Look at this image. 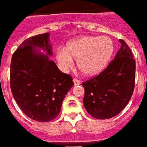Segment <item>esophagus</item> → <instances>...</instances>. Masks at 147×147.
Masks as SVG:
<instances>
[{"label": "esophagus", "instance_id": "34e87169", "mask_svg": "<svg viewBox=\"0 0 147 147\" xmlns=\"http://www.w3.org/2000/svg\"><path fill=\"white\" fill-rule=\"evenodd\" d=\"M73 81H74V86H77V85H79V84H80V80H79L76 79V78H74Z\"/></svg>", "mask_w": 147, "mask_h": 147}]
</instances>
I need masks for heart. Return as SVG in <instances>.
Returning a JSON list of instances; mask_svg holds the SVG:
<instances>
[{
  "label": "heart",
  "mask_w": 147,
  "mask_h": 147,
  "mask_svg": "<svg viewBox=\"0 0 147 147\" xmlns=\"http://www.w3.org/2000/svg\"><path fill=\"white\" fill-rule=\"evenodd\" d=\"M114 51V44L107 36H81L70 41L66 49L58 48L56 59L63 70L72 66L73 58L86 75H95L106 66Z\"/></svg>",
  "instance_id": "obj_1"
}]
</instances>
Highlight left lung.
Masks as SVG:
<instances>
[{
  "label": "left lung",
  "mask_w": 147,
  "mask_h": 147,
  "mask_svg": "<svg viewBox=\"0 0 147 147\" xmlns=\"http://www.w3.org/2000/svg\"><path fill=\"white\" fill-rule=\"evenodd\" d=\"M113 61L100 74L82 83L83 105L90 115L109 119L125 108L134 90L136 63L132 51L122 39Z\"/></svg>",
  "instance_id": "8db88e82"
}]
</instances>
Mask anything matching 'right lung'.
Returning <instances> with one entry per match:
<instances>
[{
	"label": "right lung",
	"instance_id": "right-lung-1",
	"mask_svg": "<svg viewBox=\"0 0 147 147\" xmlns=\"http://www.w3.org/2000/svg\"><path fill=\"white\" fill-rule=\"evenodd\" d=\"M49 36L47 32L23 41L10 64L14 99L26 115L39 122L52 121L59 115L64 97L74 86L72 77L49 59L53 55Z\"/></svg>",
	"mask_w": 147,
	"mask_h": 147
}]
</instances>
